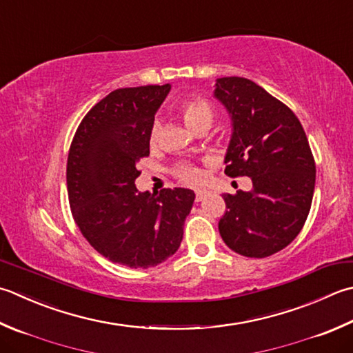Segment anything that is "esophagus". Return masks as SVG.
<instances>
[{"mask_svg": "<svg viewBox=\"0 0 353 353\" xmlns=\"http://www.w3.org/2000/svg\"><path fill=\"white\" fill-rule=\"evenodd\" d=\"M206 194H208V191H206V190H196V200H197V202H200V200H202Z\"/></svg>", "mask_w": 353, "mask_h": 353, "instance_id": "34e87169", "label": "esophagus"}]
</instances>
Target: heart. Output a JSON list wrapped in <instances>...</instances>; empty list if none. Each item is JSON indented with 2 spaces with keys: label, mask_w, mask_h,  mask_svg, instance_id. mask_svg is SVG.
Masks as SVG:
<instances>
[{
  "label": "heart",
  "mask_w": 353,
  "mask_h": 353,
  "mask_svg": "<svg viewBox=\"0 0 353 353\" xmlns=\"http://www.w3.org/2000/svg\"><path fill=\"white\" fill-rule=\"evenodd\" d=\"M179 113L182 114L183 121L186 125H188L191 130H200V128H208L212 125L214 117H216V110L211 105L210 101H206L205 98H191L183 101L181 105H179ZM162 134V125L161 122L156 121L151 125L150 131V141L151 142H157L161 139ZM176 174L183 179L186 182L191 183H197L203 179V171L194 167V165H179L176 168Z\"/></svg>",
  "instance_id": "heart-1"
}]
</instances>
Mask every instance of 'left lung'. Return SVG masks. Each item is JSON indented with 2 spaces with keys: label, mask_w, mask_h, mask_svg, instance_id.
<instances>
[{
  "label": "left lung",
  "mask_w": 353,
  "mask_h": 353,
  "mask_svg": "<svg viewBox=\"0 0 353 353\" xmlns=\"http://www.w3.org/2000/svg\"><path fill=\"white\" fill-rule=\"evenodd\" d=\"M214 98L232 122L225 174L252 181L251 191L223 194L220 236L240 255L269 257L299 236L312 205L315 162L306 133L291 108L246 78H219Z\"/></svg>",
  "instance_id": "left-lung-1"
}]
</instances>
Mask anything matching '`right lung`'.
<instances>
[{"instance_id":"1","label":"right lung","mask_w":353,"mask_h":353,"mask_svg":"<svg viewBox=\"0 0 353 353\" xmlns=\"http://www.w3.org/2000/svg\"><path fill=\"white\" fill-rule=\"evenodd\" d=\"M170 88L114 90L81 121L68 151L67 191L76 225L101 255L134 269L161 265L179 250L196 199L186 188L141 192L134 185Z\"/></svg>"}]
</instances>
